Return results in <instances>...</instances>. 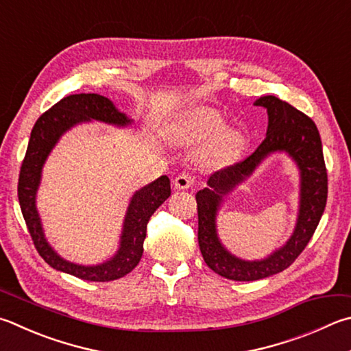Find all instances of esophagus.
Returning <instances> with one entry per match:
<instances>
[{"mask_svg":"<svg viewBox=\"0 0 351 351\" xmlns=\"http://www.w3.org/2000/svg\"><path fill=\"white\" fill-rule=\"evenodd\" d=\"M173 184H175V187L176 189H180V190H187V189H190L195 184V180L190 175H186V173H181V175H178L176 178H175V181H173Z\"/></svg>","mask_w":351,"mask_h":351,"instance_id":"1","label":"esophagus"}]
</instances>
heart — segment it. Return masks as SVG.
I'll list each match as a JSON object with an SVG mask.
<instances>
[{
    "mask_svg": "<svg viewBox=\"0 0 351 351\" xmlns=\"http://www.w3.org/2000/svg\"><path fill=\"white\" fill-rule=\"evenodd\" d=\"M226 119L210 107H197L181 114L173 130L175 141L182 145H197L215 138L208 154L218 161L237 158L245 145V138L239 130H224Z\"/></svg>",
    "mask_w": 351,
    "mask_h": 351,
    "instance_id": "obj_1",
    "label": "heart"
}]
</instances>
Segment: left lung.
Segmentation results:
<instances>
[{
	"label": "left lung",
	"instance_id": "1",
	"mask_svg": "<svg viewBox=\"0 0 351 351\" xmlns=\"http://www.w3.org/2000/svg\"><path fill=\"white\" fill-rule=\"evenodd\" d=\"M254 106L267 109L269 127L259 147L244 161L221 169L208 178V187L196 193L197 242L206 264L215 273L232 281H258L285 270L302 253L313 237L327 204V169L316 124L273 95L261 97ZM285 151L297 162L302 176L300 212L291 239L278 251L259 261L234 257L221 245L215 230V215L223 196L243 182L263 159Z\"/></svg>",
	"mask_w": 351,
	"mask_h": 351
}]
</instances>
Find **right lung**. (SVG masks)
<instances>
[{"mask_svg":"<svg viewBox=\"0 0 351 351\" xmlns=\"http://www.w3.org/2000/svg\"><path fill=\"white\" fill-rule=\"evenodd\" d=\"M88 121H99L118 127L133 123V119L119 112L109 98L98 93H80L62 98L44 112L32 129L18 180V199L35 248L50 267L84 281L106 282L125 276L138 265L144 252L149 219L170 196V180L162 175L132 196L121 232L119 248L109 261L98 265H81L61 258L44 237L36 210V192L41 182L43 165L60 138L73 125Z\"/></svg>","mask_w":351,"mask_h":351,"instance_id":"1","label":"right lung"}]
</instances>
